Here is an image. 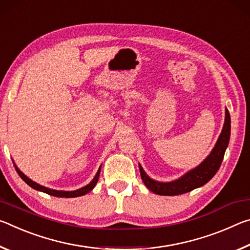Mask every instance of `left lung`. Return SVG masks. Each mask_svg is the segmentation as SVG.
Returning <instances> with one entry per match:
<instances>
[{
    "label": "left lung",
    "instance_id": "obj_1",
    "mask_svg": "<svg viewBox=\"0 0 250 250\" xmlns=\"http://www.w3.org/2000/svg\"><path fill=\"white\" fill-rule=\"evenodd\" d=\"M229 137H230V115H229L228 109L226 108V116H225V124L222 134H220L218 141L216 143L214 149L209 154V156L200 164L198 167L188 171L186 175H184L182 178L177 179V181L170 183H159L150 179L140 165L143 183L154 194L163 196L185 194L195 189V188L205 185L206 183L209 182L214 177L215 174L219 169L220 165H222L224 155L229 143Z\"/></svg>",
    "mask_w": 250,
    "mask_h": 250
}]
</instances>
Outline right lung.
<instances>
[{"mask_svg":"<svg viewBox=\"0 0 250 250\" xmlns=\"http://www.w3.org/2000/svg\"><path fill=\"white\" fill-rule=\"evenodd\" d=\"M15 169L16 171H18V174L20 175V177H21L24 182H25L28 186H31L32 188H34V189L36 190H40V191H43V193H46L48 195H52V196H56V197H79V196H83L85 194H87L91 191L94 187H95V185L97 184V181H98V177H100V171H101V168L98 169L97 174L95 177H94L93 181L88 184V185H86L83 188H81V189H77V190H74V191H62V190H54V189H50V188H46L44 186H41L39 185V184L34 183L33 181H31L30 178L26 177L25 175H24L21 170H20L18 167L15 166Z\"/></svg>","mask_w":250,"mask_h":250,"instance_id":"1","label":"right lung"}]
</instances>
